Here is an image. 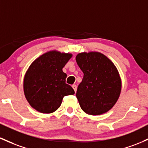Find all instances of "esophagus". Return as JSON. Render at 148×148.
<instances>
[{
	"label": "esophagus",
	"mask_w": 148,
	"mask_h": 148,
	"mask_svg": "<svg viewBox=\"0 0 148 148\" xmlns=\"http://www.w3.org/2000/svg\"><path fill=\"white\" fill-rule=\"evenodd\" d=\"M72 88H73V89H74V91H75V92H77V85L74 84V85H72Z\"/></svg>",
	"instance_id": "34e87169"
}]
</instances>
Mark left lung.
<instances>
[{"label": "left lung", "mask_w": 148, "mask_h": 148, "mask_svg": "<svg viewBox=\"0 0 148 148\" xmlns=\"http://www.w3.org/2000/svg\"><path fill=\"white\" fill-rule=\"evenodd\" d=\"M76 61L84 73L76 94L81 108L90 115L108 112L121 93V81L116 67L98 52L79 53Z\"/></svg>", "instance_id": "8db88e82"}]
</instances>
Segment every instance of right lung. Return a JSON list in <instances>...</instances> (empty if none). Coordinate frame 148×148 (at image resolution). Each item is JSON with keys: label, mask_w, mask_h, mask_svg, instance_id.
<instances>
[{"label": "right lung", "mask_w": 148, "mask_h": 148, "mask_svg": "<svg viewBox=\"0 0 148 148\" xmlns=\"http://www.w3.org/2000/svg\"><path fill=\"white\" fill-rule=\"evenodd\" d=\"M72 57L70 53L56 50L47 52L29 66L24 79V92L29 105L41 113L54 112L60 107L64 96L74 95L66 84L62 68Z\"/></svg>", "instance_id": "right-lung-1"}]
</instances>
